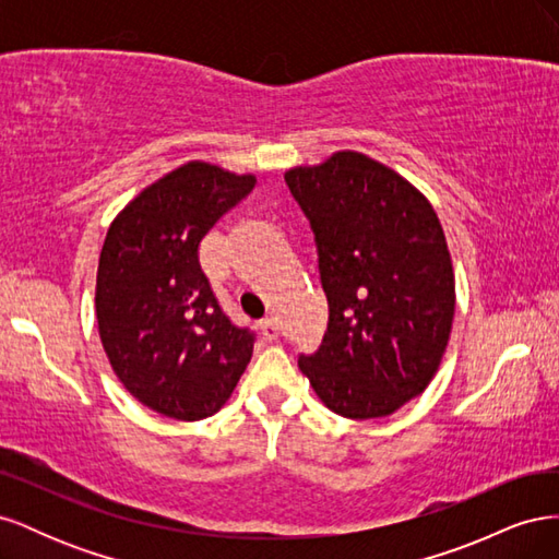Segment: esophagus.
Wrapping results in <instances>:
<instances>
[{
    "label": "esophagus",
    "instance_id": "34e87169",
    "mask_svg": "<svg viewBox=\"0 0 559 559\" xmlns=\"http://www.w3.org/2000/svg\"><path fill=\"white\" fill-rule=\"evenodd\" d=\"M261 331H263V337H265V341H275L277 333H280V329H277V321H275L273 317H265V319L261 321Z\"/></svg>",
    "mask_w": 559,
    "mask_h": 559
}]
</instances>
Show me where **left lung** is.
Segmentation results:
<instances>
[{
  "label": "left lung",
  "mask_w": 559,
  "mask_h": 559,
  "mask_svg": "<svg viewBox=\"0 0 559 559\" xmlns=\"http://www.w3.org/2000/svg\"><path fill=\"white\" fill-rule=\"evenodd\" d=\"M310 218L329 326L300 357L314 394L349 419L386 417L433 380L454 319V270L427 195L359 151L284 173Z\"/></svg>",
  "instance_id": "1"
}]
</instances>
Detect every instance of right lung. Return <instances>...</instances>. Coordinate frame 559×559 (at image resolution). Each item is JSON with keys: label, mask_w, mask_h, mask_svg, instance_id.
<instances>
[{"label": "right lung", "mask_w": 559, "mask_h": 559, "mask_svg": "<svg viewBox=\"0 0 559 559\" xmlns=\"http://www.w3.org/2000/svg\"><path fill=\"white\" fill-rule=\"evenodd\" d=\"M257 177L189 160L116 214L99 251L95 317L116 378L146 408L195 421L224 408L253 335L218 308L200 240Z\"/></svg>", "instance_id": "1"}]
</instances>
